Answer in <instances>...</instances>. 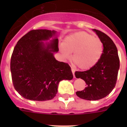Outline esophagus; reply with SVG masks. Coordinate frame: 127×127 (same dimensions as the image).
Returning a JSON list of instances; mask_svg holds the SVG:
<instances>
[{
    "label": "esophagus",
    "instance_id": "esophagus-1",
    "mask_svg": "<svg viewBox=\"0 0 127 127\" xmlns=\"http://www.w3.org/2000/svg\"><path fill=\"white\" fill-rule=\"evenodd\" d=\"M71 71H72V72L74 77H75V75H74V72H75V70H74V69L72 68V67H71Z\"/></svg>",
    "mask_w": 127,
    "mask_h": 127
}]
</instances>
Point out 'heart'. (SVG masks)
<instances>
[{
	"mask_svg": "<svg viewBox=\"0 0 127 127\" xmlns=\"http://www.w3.org/2000/svg\"><path fill=\"white\" fill-rule=\"evenodd\" d=\"M63 57L68 59L73 52V63L80 69L87 70L95 66L103 53V44L99 38L85 31L73 33L60 45Z\"/></svg>",
	"mask_w": 127,
	"mask_h": 127,
	"instance_id": "heart-1",
	"label": "heart"
}]
</instances>
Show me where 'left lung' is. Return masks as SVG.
Instances as JSON below:
<instances>
[{
    "label": "left lung",
    "instance_id": "8db88e82",
    "mask_svg": "<svg viewBox=\"0 0 127 127\" xmlns=\"http://www.w3.org/2000/svg\"><path fill=\"white\" fill-rule=\"evenodd\" d=\"M93 31L103 44V53L98 63L86 71H76V78L85 82L87 87L76 92L77 96L86 100H98L108 95L115 87L117 81L120 61L117 47L112 39L97 29Z\"/></svg>",
    "mask_w": 127,
    "mask_h": 127
}]
</instances>
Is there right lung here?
<instances>
[{"instance_id":"add662e5","label":"right lung","mask_w":127,"mask_h":127,"mask_svg":"<svg viewBox=\"0 0 127 127\" xmlns=\"http://www.w3.org/2000/svg\"><path fill=\"white\" fill-rule=\"evenodd\" d=\"M56 31L36 29L28 32L16 43L10 61L15 89L25 99L47 101L56 96L60 81L73 75L66 63L57 61L59 51ZM52 37L54 39L44 42Z\"/></svg>"}]
</instances>
